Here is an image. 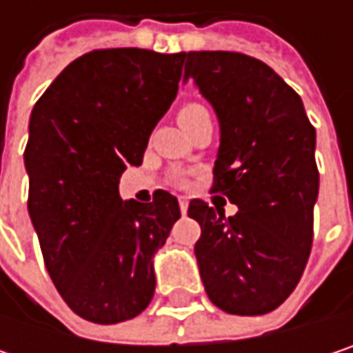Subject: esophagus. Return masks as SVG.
<instances>
[{"instance_id": "obj_1", "label": "esophagus", "mask_w": 353, "mask_h": 353, "mask_svg": "<svg viewBox=\"0 0 353 353\" xmlns=\"http://www.w3.org/2000/svg\"><path fill=\"white\" fill-rule=\"evenodd\" d=\"M179 210H181V214L188 212V200L185 198H179Z\"/></svg>"}]
</instances>
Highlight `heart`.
<instances>
[{
    "mask_svg": "<svg viewBox=\"0 0 353 353\" xmlns=\"http://www.w3.org/2000/svg\"><path fill=\"white\" fill-rule=\"evenodd\" d=\"M202 110H206L204 106H200V104H188V106H183L181 110H179V122L181 120H185V118H190V116H194V114H200Z\"/></svg>",
    "mask_w": 353,
    "mask_h": 353,
    "instance_id": "b5f03b06",
    "label": "heart"
}]
</instances>
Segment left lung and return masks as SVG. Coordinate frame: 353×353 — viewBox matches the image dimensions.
<instances>
[{
  "instance_id": "8db88e82",
  "label": "left lung",
  "mask_w": 353,
  "mask_h": 353,
  "mask_svg": "<svg viewBox=\"0 0 353 353\" xmlns=\"http://www.w3.org/2000/svg\"><path fill=\"white\" fill-rule=\"evenodd\" d=\"M181 54L183 81H194L221 126L212 192L239 208L227 219L190 202L188 216L202 229L200 278L225 313L265 315L296 288L311 253L317 134L301 96L265 63L229 50Z\"/></svg>"
}]
</instances>
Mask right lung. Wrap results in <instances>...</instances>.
Masks as SVG:
<instances>
[{
	"label": "right lung",
	"instance_id": "add662e5",
	"mask_svg": "<svg viewBox=\"0 0 353 353\" xmlns=\"http://www.w3.org/2000/svg\"><path fill=\"white\" fill-rule=\"evenodd\" d=\"M181 52L94 50L67 65L36 102L24 165L28 214L63 301L92 323L137 317L155 292L153 257L179 219L170 192L122 200L120 176L143 163L177 96Z\"/></svg>",
	"mask_w": 353,
	"mask_h": 353
}]
</instances>
